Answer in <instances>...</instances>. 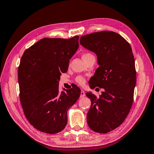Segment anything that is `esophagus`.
I'll list each match as a JSON object with an SVG mask.
<instances>
[{
	"label": "esophagus",
	"instance_id": "obj_1",
	"mask_svg": "<svg viewBox=\"0 0 154 154\" xmlns=\"http://www.w3.org/2000/svg\"><path fill=\"white\" fill-rule=\"evenodd\" d=\"M85 96V92H84V91H83V90H81V95H80V97H81V98H83V97H84Z\"/></svg>",
	"mask_w": 154,
	"mask_h": 154
}]
</instances>
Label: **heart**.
Instances as JSON below:
<instances>
[{"label":"heart","instance_id":"1","mask_svg":"<svg viewBox=\"0 0 154 154\" xmlns=\"http://www.w3.org/2000/svg\"><path fill=\"white\" fill-rule=\"evenodd\" d=\"M92 56H93L92 54H91L90 53H85V54H83L82 58L83 59H85V58H88V57ZM75 81H76V82L78 83H79V84L83 85V83L85 82V77H83V76H82V75H79V76H77L76 78H75Z\"/></svg>","mask_w":154,"mask_h":154}]
</instances>
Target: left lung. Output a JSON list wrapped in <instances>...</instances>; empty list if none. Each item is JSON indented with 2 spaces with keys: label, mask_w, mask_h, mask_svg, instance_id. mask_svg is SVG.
I'll list each match as a JSON object with an SVG mask.
<instances>
[{
  "label": "left lung",
  "mask_w": 154,
  "mask_h": 154,
  "mask_svg": "<svg viewBox=\"0 0 154 154\" xmlns=\"http://www.w3.org/2000/svg\"><path fill=\"white\" fill-rule=\"evenodd\" d=\"M80 44L94 52L100 66L90 80V88L104 89L98 98L86 93L91 100L88 124L93 131L107 133L123 123L133 103L137 72L132 48L124 38L112 31L81 36Z\"/></svg>",
  "instance_id": "left-lung-1"
}]
</instances>
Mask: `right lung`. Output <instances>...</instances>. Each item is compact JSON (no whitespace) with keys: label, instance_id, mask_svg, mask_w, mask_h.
<instances>
[{"label":"right lung","instance_id":"1","mask_svg":"<svg viewBox=\"0 0 154 154\" xmlns=\"http://www.w3.org/2000/svg\"><path fill=\"white\" fill-rule=\"evenodd\" d=\"M79 36L65 39L44 38L25 50L18 67L20 99L28 121L48 134L62 131L67 111L76 103L81 90L73 86L59 92L61 72L79 48Z\"/></svg>","mask_w":154,"mask_h":154}]
</instances>
